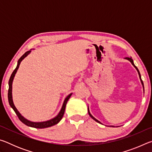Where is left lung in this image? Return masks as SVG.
<instances>
[{
    "label": "left lung",
    "mask_w": 152,
    "mask_h": 152,
    "mask_svg": "<svg viewBox=\"0 0 152 152\" xmlns=\"http://www.w3.org/2000/svg\"><path fill=\"white\" fill-rule=\"evenodd\" d=\"M125 59H127V60H128L129 61H131V63L132 64V65L135 67V69L136 70H137V72H138V74H139V76H140V80H141V84H142V85H143V88H144V86H143V81H142V80H141V75H140V71H139V70L137 69V67H136L135 66V64H134V63H133V60L132 59V58H125ZM88 114H89V115L90 116H91V117L92 118V119H93L94 121H96V122H98V123H101V122L99 121H98L97 119H95V118L92 116V115L91 114V113H90V112H89V109H88ZM112 127H114V126H112Z\"/></svg>",
    "instance_id": "8db88e82"
}]
</instances>
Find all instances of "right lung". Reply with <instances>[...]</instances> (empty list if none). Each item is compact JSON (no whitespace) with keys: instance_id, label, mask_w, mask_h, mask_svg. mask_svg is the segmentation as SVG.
I'll use <instances>...</instances> for the list:
<instances>
[{"instance_id":"1","label":"right lung","mask_w":152,"mask_h":152,"mask_svg":"<svg viewBox=\"0 0 152 152\" xmlns=\"http://www.w3.org/2000/svg\"><path fill=\"white\" fill-rule=\"evenodd\" d=\"M31 51V50L27 51V52H25L24 54L19 58V60H18V63H17V66L16 67V68L15 69V70L13 72H12L11 76V77H10V79H9V91H8L9 102L10 106H11L12 107V109L14 110V111L15 112V113H16V115H17V117L19 119V120L23 123H24L25 125H26L27 126H29V127H35V128H37V129H43V128H46V127H51V126L57 124V123L60 122V120L62 119V117L64 116V111H65L66 103L69 100V99H70V97L71 96L72 93L69 94L68 96L66 98L65 100H64V103H63V105H62V107H61L60 111V113H58V115H57V116L53 118V119H50L49 121H43V122H32V121H30L25 119V118L23 117L22 115L20 114V113L18 111V110L17 109V108L15 107V104L13 103V101H12V81H13L15 75L17 72V70H18V68H19V65H20V62H21V61L23 60V59L25 57H26V56H27L29 54Z\"/></svg>"}]
</instances>
